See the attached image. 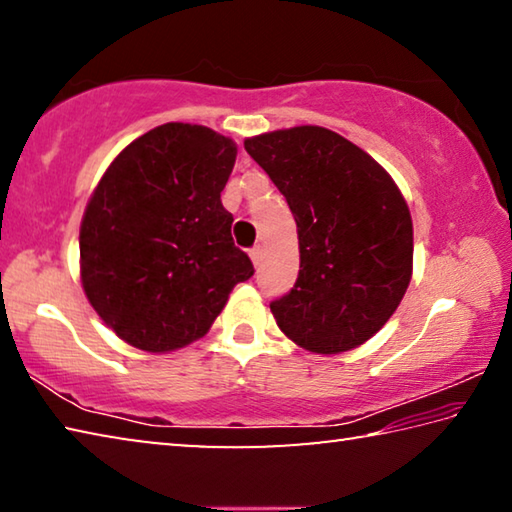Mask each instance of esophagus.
Here are the masks:
<instances>
[{
    "label": "esophagus",
    "instance_id": "esophagus-1",
    "mask_svg": "<svg viewBox=\"0 0 512 512\" xmlns=\"http://www.w3.org/2000/svg\"><path fill=\"white\" fill-rule=\"evenodd\" d=\"M250 259H253V264H255V266L262 264V259H264V248H262V246H255L253 250H250Z\"/></svg>",
    "mask_w": 512,
    "mask_h": 512
}]
</instances>
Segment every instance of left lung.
<instances>
[{"label": "left lung", "instance_id": "1", "mask_svg": "<svg viewBox=\"0 0 512 512\" xmlns=\"http://www.w3.org/2000/svg\"><path fill=\"white\" fill-rule=\"evenodd\" d=\"M298 225L300 271L271 302L300 348L339 354L375 336L413 271V223L386 169L339 133L296 126L244 142Z\"/></svg>", "mask_w": 512, "mask_h": 512}]
</instances>
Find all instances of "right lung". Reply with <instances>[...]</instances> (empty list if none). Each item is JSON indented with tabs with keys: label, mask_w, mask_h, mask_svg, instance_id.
<instances>
[{
	"label": "right lung",
	"mask_w": 512,
	"mask_h": 512,
	"mask_svg": "<svg viewBox=\"0 0 512 512\" xmlns=\"http://www.w3.org/2000/svg\"><path fill=\"white\" fill-rule=\"evenodd\" d=\"M237 160L230 137L162 124L103 173L81 223V282L119 339L146 352L207 334L235 284L255 273L221 203Z\"/></svg>",
	"instance_id": "right-lung-1"
}]
</instances>
